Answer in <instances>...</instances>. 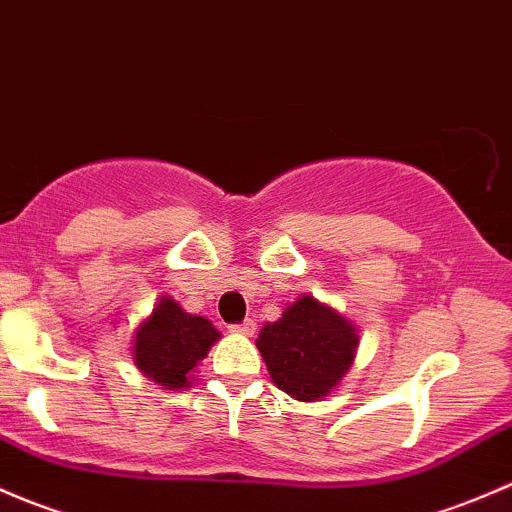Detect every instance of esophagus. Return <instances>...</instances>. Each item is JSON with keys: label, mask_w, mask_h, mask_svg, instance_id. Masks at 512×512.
Masks as SVG:
<instances>
[{"label": "esophagus", "mask_w": 512, "mask_h": 512, "mask_svg": "<svg viewBox=\"0 0 512 512\" xmlns=\"http://www.w3.org/2000/svg\"><path fill=\"white\" fill-rule=\"evenodd\" d=\"M231 330H234V333H239V335H254L256 333V323H254V320H244V323H239V325H234V328H231Z\"/></svg>", "instance_id": "1"}]
</instances>
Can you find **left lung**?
<instances>
[{
    "label": "left lung",
    "instance_id": "8db88e82",
    "mask_svg": "<svg viewBox=\"0 0 512 512\" xmlns=\"http://www.w3.org/2000/svg\"><path fill=\"white\" fill-rule=\"evenodd\" d=\"M360 345L355 323L303 293L266 323L256 347L273 384L298 402H323L352 370Z\"/></svg>",
    "mask_w": 512,
    "mask_h": 512
}]
</instances>
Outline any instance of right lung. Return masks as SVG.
Instances as JSON below:
<instances>
[{"label":"right lung","mask_w":512,"mask_h":512,"mask_svg":"<svg viewBox=\"0 0 512 512\" xmlns=\"http://www.w3.org/2000/svg\"><path fill=\"white\" fill-rule=\"evenodd\" d=\"M221 333L202 315L184 313L170 295H160L152 313L135 328L133 362L135 367L160 384V389H189L204 357L209 355Z\"/></svg>","instance_id":"1"}]
</instances>
